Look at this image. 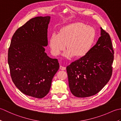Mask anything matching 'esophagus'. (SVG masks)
<instances>
[{"mask_svg":"<svg viewBox=\"0 0 121 121\" xmlns=\"http://www.w3.org/2000/svg\"><path fill=\"white\" fill-rule=\"evenodd\" d=\"M60 69L61 70H65L66 69V68L65 67V66H63L62 65H60Z\"/></svg>","mask_w":121,"mask_h":121,"instance_id":"1","label":"esophagus"}]
</instances>
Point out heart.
Listing matches in <instances>:
<instances>
[{"label":"heart","mask_w":121,"mask_h":121,"mask_svg":"<svg viewBox=\"0 0 121 121\" xmlns=\"http://www.w3.org/2000/svg\"><path fill=\"white\" fill-rule=\"evenodd\" d=\"M96 36L94 27L83 23H73L63 26L58 35L53 34L49 39L50 51L53 56H58L68 49L63 56L70 58L75 55L82 57L88 53L94 45ZM66 46H65V45Z\"/></svg>","instance_id":"1"}]
</instances>
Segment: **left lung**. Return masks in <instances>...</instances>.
<instances>
[{
  "label": "left lung",
  "instance_id": "obj_1",
  "mask_svg": "<svg viewBox=\"0 0 121 121\" xmlns=\"http://www.w3.org/2000/svg\"><path fill=\"white\" fill-rule=\"evenodd\" d=\"M100 29L101 36L89 52L66 67L69 87L75 97L96 95L111 77L114 50L109 34Z\"/></svg>",
  "mask_w": 121,
  "mask_h": 121
}]
</instances>
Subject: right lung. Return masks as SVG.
Listing matches in <instances>:
<instances>
[{
    "label": "right lung",
    "mask_w": 121,
    "mask_h": 121,
    "mask_svg": "<svg viewBox=\"0 0 121 121\" xmlns=\"http://www.w3.org/2000/svg\"><path fill=\"white\" fill-rule=\"evenodd\" d=\"M50 17L32 18L14 33L8 54L12 80L22 93L42 98L59 69L56 59L45 52Z\"/></svg>",
    "instance_id": "1"
}]
</instances>
